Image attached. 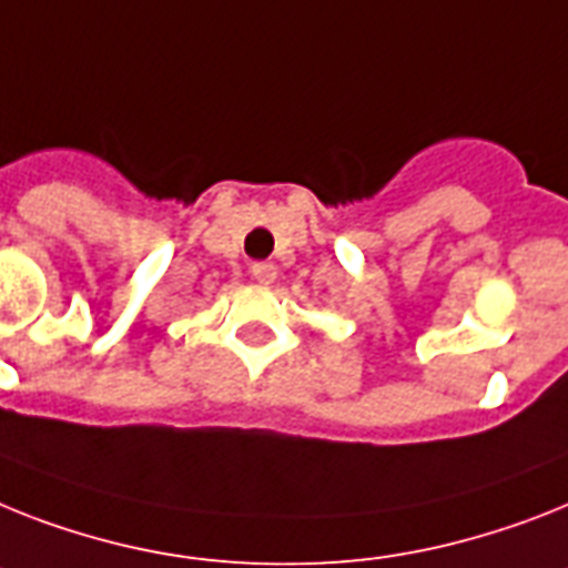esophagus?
<instances>
[{
    "instance_id": "1",
    "label": "esophagus",
    "mask_w": 568,
    "mask_h": 568,
    "mask_svg": "<svg viewBox=\"0 0 568 568\" xmlns=\"http://www.w3.org/2000/svg\"><path fill=\"white\" fill-rule=\"evenodd\" d=\"M250 273L257 284H273L275 275H278V266L270 264V261H257V264L250 266Z\"/></svg>"
}]
</instances>
